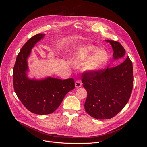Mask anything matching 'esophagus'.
I'll list each match as a JSON object with an SVG mask.
<instances>
[{"label":"esophagus","instance_id":"34e87169","mask_svg":"<svg viewBox=\"0 0 147 147\" xmlns=\"http://www.w3.org/2000/svg\"><path fill=\"white\" fill-rule=\"evenodd\" d=\"M82 86V83L80 81H76L75 82V87L76 88H80Z\"/></svg>","mask_w":147,"mask_h":147}]
</instances>
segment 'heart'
I'll use <instances>...</instances> for the list:
<instances>
[{
  "label": "heart",
  "mask_w": 147,
  "mask_h": 147,
  "mask_svg": "<svg viewBox=\"0 0 147 147\" xmlns=\"http://www.w3.org/2000/svg\"><path fill=\"white\" fill-rule=\"evenodd\" d=\"M89 57V58L88 57ZM71 61L83 62L81 69L83 71L94 73L101 69L107 63L108 55L106 51L99 50V48L91 44H81L76 45L69 55Z\"/></svg>",
  "instance_id": "heart-1"
}]
</instances>
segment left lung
<instances>
[{"instance_id":"1","label":"left lung","mask_w":147,"mask_h":147,"mask_svg":"<svg viewBox=\"0 0 147 147\" xmlns=\"http://www.w3.org/2000/svg\"><path fill=\"white\" fill-rule=\"evenodd\" d=\"M113 51L114 60L123 57L125 51L117 41L105 40ZM83 87L87 91L86 111L97 119H111L127 103L133 87V64L127 57L120 65L94 73L82 74Z\"/></svg>"}]
</instances>
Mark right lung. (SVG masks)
<instances>
[{
  "instance_id": "1",
  "label": "right lung",
  "mask_w": 147,
  "mask_h": 147,
  "mask_svg": "<svg viewBox=\"0 0 147 147\" xmlns=\"http://www.w3.org/2000/svg\"><path fill=\"white\" fill-rule=\"evenodd\" d=\"M45 35L38 34L27 40L17 56L13 74L14 89L18 98L28 111L37 115L53 113L65 95L75 88L73 78L62 80L48 77L36 80L27 77V59L32 48Z\"/></svg>"
}]
</instances>
